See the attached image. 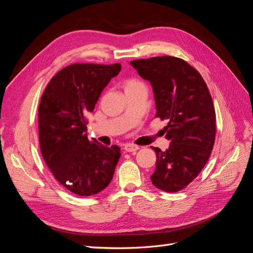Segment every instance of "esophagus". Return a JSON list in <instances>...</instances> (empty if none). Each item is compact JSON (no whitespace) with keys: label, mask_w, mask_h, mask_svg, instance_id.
<instances>
[{"label":"esophagus","mask_w":253,"mask_h":253,"mask_svg":"<svg viewBox=\"0 0 253 253\" xmlns=\"http://www.w3.org/2000/svg\"><path fill=\"white\" fill-rule=\"evenodd\" d=\"M124 150L126 152H136L137 150H139V147L138 145H136L134 143H125L124 144Z\"/></svg>","instance_id":"esophagus-1"}]
</instances>
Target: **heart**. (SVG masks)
Instances as JSON below:
<instances>
[{
	"label": "heart",
	"mask_w": 253,
	"mask_h": 253,
	"mask_svg": "<svg viewBox=\"0 0 253 253\" xmlns=\"http://www.w3.org/2000/svg\"><path fill=\"white\" fill-rule=\"evenodd\" d=\"M140 85H142V83L140 81L135 80V79H131V80H127V81L125 82L124 87H125V90H127V89H131V88L140 86Z\"/></svg>",
	"instance_id": "1"
}]
</instances>
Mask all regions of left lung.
Returning a JSON list of instances; mask_svg holds the SVG:
<instances>
[{
	"instance_id": "left-lung-1",
	"label": "left lung",
	"mask_w": 253,
	"mask_h": 253,
	"mask_svg": "<svg viewBox=\"0 0 253 253\" xmlns=\"http://www.w3.org/2000/svg\"><path fill=\"white\" fill-rule=\"evenodd\" d=\"M148 80L155 99L156 117L167 120L164 128L170 145L153 148L156 168L152 183L166 192L187 187L208 162L215 139V111L201 74L182 59L171 56L129 62Z\"/></svg>"
}]
</instances>
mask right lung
<instances>
[{"label": "right lung", "mask_w": 253, "mask_h": 253, "mask_svg": "<svg viewBox=\"0 0 253 253\" xmlns=\"http://www.w3.org/2000/svg\"><path fill=\"white\" fill-rule=\"evenodd\" d=\"M121 70L111 65L72 64L47 84L39 105L42 156L55 178L71 192L90 196L113 179L120 148L88 139L86 115L93 112L103 88Z\"/></svg>", "instance_id": "1"}]
</instances>
